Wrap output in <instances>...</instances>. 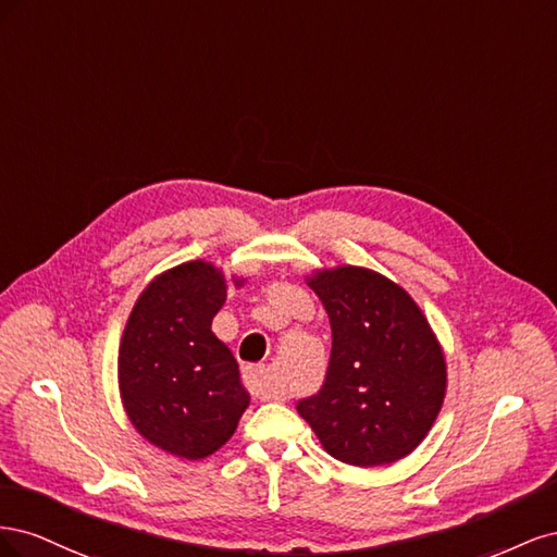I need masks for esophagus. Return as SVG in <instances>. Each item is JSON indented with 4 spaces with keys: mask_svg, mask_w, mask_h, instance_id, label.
<instances>
[{
    "mask_svg": "<svg viewBox=\"0 0 557 557\" xmlns=\"http://www.w3.org/2000/svg\"><path fill=\"white\" fill-rule=\"evenodd\" d=\"M244 383L250 387L252 395H258L262 399H274L276 393L274 387L269 385V376H267V369L260 364H250L244 369Z\"/></svg>",
    "mask_w": 557,
    "mask_h": 557,
    "instance_id": "esophagus-1",
    "label": "esophagus"
}]
</instances>
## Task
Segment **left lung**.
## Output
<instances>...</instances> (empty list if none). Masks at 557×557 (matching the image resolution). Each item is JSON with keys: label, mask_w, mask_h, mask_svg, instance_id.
I'll list each match as a JSON object with an SVG mask.
<instances>
[{"label": "left lung", "mask_w": 557, "mask_h": 557, "mask_svg": "<svg viewBox=\"0 0 557 557\" xmlns=\"http://www.w3.org/2000/svg\"><path fill=\"white\" fill-rule=\"evenodd\" d=\"M332 356L323 391L297 404L318 442L352 467L393 465L413 453L444 407L448 367L428 315L374 269H313Z\"/></svg>", "instance_id": "1"}]
</instances>
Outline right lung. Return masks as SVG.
<instances>
[{
    "label": "right lung",
    "instance_id": "obj_1",
    "mask_svg": "<svg viewBox=\"0 0 557 557\" xmlns=\"http://www.w3.org/2000/svg\"><path fill=\"white\" fill-rule=\"evenodd\" d=\"M207 260L164 269L134 301L117 346V391L132 428L183 460L223 448L248 409L232 350L211 332L227 288H242Z\"/></svg>",
    "mask_w": 557,
    "mask_h": 557
}]
</instances>
